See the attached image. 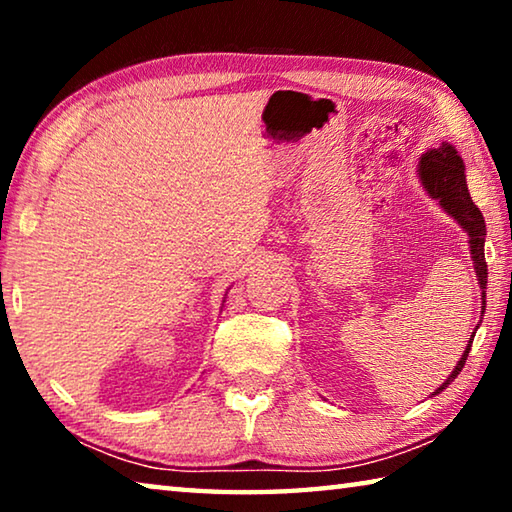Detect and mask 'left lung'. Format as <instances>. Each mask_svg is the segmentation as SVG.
<instances>
[{"label":"left lung","mask_w":512,"mask_h":512,"mask_svg":"<svg viewBox=\"0 0 512 512\" xmlns=\"http://www.w3.org/2000/svg\"><path fill=\"white\" fill-rule=\"evenodd\" d=\"M418 176L422 180V187L427 189V194L431 198H436L440 203V207L449 214L454 216L458 221V225L467 232L470 237V250H472V262H474V271L476 277H479L481 289H485L488 284V264H485V253H483V244H485V221L479 207L472 203L470 189H467L465 183V164L463 158L458 155V151L454 149L449 142H443L438 149H431L427 153H422V158L418 162ZM483 300V309H485V293L481 296ZM476 329L472 332V339L467 341L465 352L461 354V361L456 363L452 375L445 379V384L438 388V395L443 388H447L452 381L458 377V372L463 370L467 354L472 350V341H474Z\"/></svg>","instance_id":"8db88e82"}]
</instances>
